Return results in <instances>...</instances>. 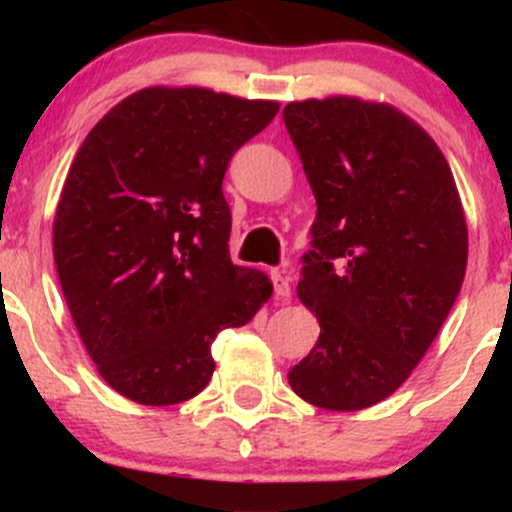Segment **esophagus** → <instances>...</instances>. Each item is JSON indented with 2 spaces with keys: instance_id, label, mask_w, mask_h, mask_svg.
<instances>
[{
  "instance_id": "esophagus-1",
  "label": "esophagus",
  "mask_w": 512,
  "mask_h": 512,
  "mask_svg": "<svg viewBox=\"0 0 512 512\" xmlns=\"http://www.w3.org/2000/svg\"><path fill=\"white\" fill-rule=\"evenodd\" d=\"M269 276H272V284H274L276 298H281V301H289V298H291V284H289V279H286V276L281 274V272H272Z\"/></svg>"
}]
</instances>
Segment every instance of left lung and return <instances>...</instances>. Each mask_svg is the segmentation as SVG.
I'll return each mask as SVG.
<instances>
[{
  "label": "left lung",
  "mask_w": 512,
  "mask_h": 512,
  "mask_svg": "<svg viewBox=\"0 0 512 512\" xmlns=\"http://www.w3.org/2000/svg\"><path fill=\"white\" fill-rule=\"evenodd\" d=\"M284 122L317 202L298 298L320 337L289 383L315 407L390 397L443 327L467 269V223L448 161L387 103H289Z\"/></svg>",
  "instance_id": "left-lung-1"
}]
</instances>
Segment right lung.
I'll list each match as a JSON object with an SVG mask.
<instances>
[{
    "instance_id": "obj_1",
    "label": "right lung",
    "mask_w": 512,
    "mask_h": 512,
    "mask_svg": "<svg viewBox=\"0 0 512 512\" xmlns=\"http://www.w3.org/2000/svg\"><path fill=\"white\" fill-rule=\"evenodd\" d=\"M279 103L151 86L120 101L76 151L52 248L69 313L101 378L151 407L192 399L211 342L243 327L272 281L228 255L221 182Z\"/></svg>"
}]
</instances>
